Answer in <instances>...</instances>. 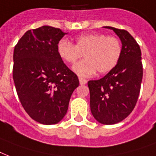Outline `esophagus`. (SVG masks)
I'll use <instances>...</instances> for the list:
<instances>
[{
  "instance_id": "obj_1",
  "label": "esophagus",
  "mask_w": 156,
  "mask_h": 156,
  "mask_svg": "<svg viewBox=\"0 0 156 156\" xmlns=\"http://www.w3.org/2000/svg\"><path fill=\"white\" fill-rule=\"evenodd\" d=\"M79 80H80V84H85L87 83L86 80L83 79V78H80V77L79 78Z\"/></svg>"
}]
</instances>
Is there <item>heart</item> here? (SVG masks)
Masks as SVG:
<instances>
[{"mask_svg":"<svg viewBox=\"0 0 156 156\" xmlns=\"http://www.w3.org/2000/svg\"><path fill=\"white\" fill-rule=\"evenodd\" d=\"M121 50L118 38L102 33L82 35L77 37L75 44L67 40H61L57 45L58 56L67 63H74L84 54L85 59L72 67L82 77L90 76L97 71L100 74L111 72L118 63Z\"/></svg>","mask_w":156,"mask_h":156,"instance_id":"b5f03b06","label":"heart"}]
</instances>
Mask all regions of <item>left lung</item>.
<instances>
[{
	"label": "left lung",
	"instance_id": "1",
	"mask_svg": "<svg viewBox=\"0 0 156 156\" xmlns=\"http://www.w3.org/2000/svg\"><path fill=\"white\" fill-rule=\"evenodd\" d=\"M113 30L122 43L118 63L102 79L89 80L90 110L102 124L122 121L133 112L139 96L142 80L141 49L134 38L125 30Z\"/></svg>",
	"mask_w": 156,
	"mask_h": 156
}]
</instances>
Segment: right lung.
Wrapping results in <instances>:
<instances>
[{
    "label": "right lung",
    "instance_id": "right-lung-1",
    "mask_svg": "<svg viewBox=\"0 0 156 156\" xmlns=\"http://www.w3.org/2000/svg\"><path fill=\"white\" fill-rule=\"evenodd\" d=\"M67 33L42 26L29 30L14 47L13 79L17 94L29 116L42 124L63 119L79 80L57 52Z\"/></svg>",
    "mask_w": 156,
    "mask_h": 156
}]
</instances>
